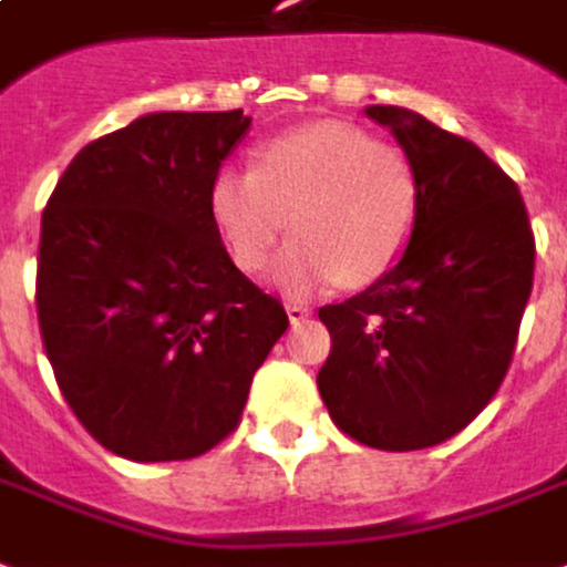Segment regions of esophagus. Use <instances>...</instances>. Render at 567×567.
Instances as JSON below:
<instances>
[{"instance_id": "34e87169", "label": "esophagus", "mask_w": 567, "mask_h": 567, "mask_svg": "<svg viewBox=\"0 0 567 567\" xmlns=\"http://www.w3.org/2000/svg\"><path fill=\"white\" fill-rule=\"evenodd\" d=\"M287 317H289V323L299 326V323H305L308 317H311V311H308L305 305H299V301H289V305H287Z\"/></svg>"}]
</instances>
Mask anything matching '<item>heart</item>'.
Here are the masks:
<instances>
[{
	"label": "heart",
	"mask_w": 567,
	"mask_h": 567,
	"mask_svg": "<svg viewBox=\"0 0 567 567\" xmlns=\"http://www.w3.org/2000/svg\"><path fill=\"white\" fill-rule=\"evenodd\" d=\"M423 181L395 144L347 123H308L268 138L254 168L210 181V217L247 275L266 271L287 233L275 284L311 296L344 280L369 287L395 268L416 233Z\"/></svg>",
	"instance_id": "obj_1"
}]
</instances>
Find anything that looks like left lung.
Listing matches in <instances>:
<instances>
[{
  "label": "left lung",
  "mask_w": 567,
  "mask_h": 567,
  "mask_svg": "<svg viewBox=\"0 0 567 567\" xmlns=\"http://www.w3.org/2000/svg\"><path fill=\"white\" fill-rule=\"evenodd\" d=\"M416 163V233L365 292L320 308L332 350L317 374L334 425L378 450L435 447L502 386L535 275L511 177L477 144L395 105H369Z\"/></svg>",
  "instance_id": "obj_1"
}]
</instances>
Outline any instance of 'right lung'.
Masks as SVG:
<instances>
[{
  "instance_id": "right-lung-1",
  "label": "right lung",
  "mask_w": 567,
  "mask_h": 567,
  "mask_svg": "<svg viewBox=\"0 0 567 567\" xmlns=\"http://www.w3.org/2000/svg\"><path fill=\"white\" fill-rule=\"evenodd\" d=\"M244 111H156L90 142L41 214L35 305L74 416L111 453L177 462L235 432L287 332L210 217Z\"/></svg>"
}]
</instances>
